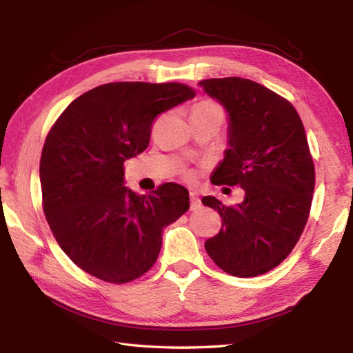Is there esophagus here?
I'll return each instance as SVG.
<instances>
[{"instance_id":"obj_1","label":"esophagus","mask_w":353,"mask_h":353,"mask_svg":"<svg viewBox=\"0 0 353 353\" xmlns=\"http://www.w3.org/2000/svg\"><path fill=\"white\" fill-rule=\"evenodd\" d=\"M190 199H191V206H190L191 211H197V209H200L201 201L197 197V194L196 192H190Z\"/></svg>"}]
</instances>
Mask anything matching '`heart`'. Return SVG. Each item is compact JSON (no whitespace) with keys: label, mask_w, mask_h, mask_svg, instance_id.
Instances as JSON below:
<instances>
[{"label":"heart","mask_w":353,"mask_h":353,"mask_svg":"<svg viewBox=\"0 0 353 353\" xmlns=\"http://www.w3.org/2000/svg\"><path fill=\"white\" fill-rule=\"evenodd\" d=\"M194 109H201V110H212V112H221L223 114V110H221V108H220V104L219 103H215L214 100H201V101H199L196 106H194ZM185 179H192V174L191 172H186L185 174Z\"/></svg>","instance_id":"b5f03b06"}]
</instances>
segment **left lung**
Here are the masks:
<instances>
[{
    "label": "left lung",
    "mask_w": 353,
    "mask_h": 353,
    "mask_svg": "<svg viewBox=\"0 0 353 353\" xmlns=\"http://www.w3.org/2000/svg\"><path fill=\"white\" fill-rule=\"evenodd\" d=\"M200 86L230 117V148L211 182L245 191L236 206L201 200L223 220L205 249L232 276L264 274L294 249L310 216L316 168L303 123L287 99L249 79H206Z\"/></svg>",
    "instance_id": "left-lung-1"
}]
</instances>
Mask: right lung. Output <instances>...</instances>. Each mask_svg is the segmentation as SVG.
Returning a JSON list of instances; mask_svg holds the SVG:
<instances>
[{
  "mask_svg": "<svg viewBox=\"0 0 353 353\" xmlns=\"http://www.w3.org/2000/svg\"><path fill=\"white\" fill-rule=\"evenodd\" d=\"M192 97L177 81H115L80 95L51 125L39 165L45 219L70 259L97 279L144 276L162 229L188 211L181 185L138 196L123 182L125 159L148 147L154 119Z\"/></svg>",
  "mask_w": 353,
  "mask_h": 353,
  "instance_id": "add662e5",
  "label": "right lung"
}]
</instances>
